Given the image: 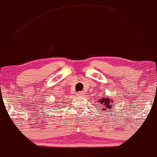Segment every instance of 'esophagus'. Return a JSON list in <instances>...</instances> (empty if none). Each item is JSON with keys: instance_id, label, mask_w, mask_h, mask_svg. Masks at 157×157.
I'll return each mask as SVG.
<instances>
[{"instance_id": "1", "label": "esophagus", "mask_w": 157, "mask_h": 157, "mask_svg": "<svg viewBox=\"0 0 157 157\" xmlns=\"http://www.w3.org/2000/svg\"><path fill=\"white\" fill-rule=\"evenodd\" d=\"M82 95H83V92L82 91H78V93H77V96L78 97H82Z\"/></svg>"}]
</instances>
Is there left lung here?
Masks as SVG:
<instances>
[{
    "instance_id": "left-lung-1",
    "label": "left lung",
    "mask_w": 157,
    "mask_h": 157,
    "mask_svg": "<svg viewBox=\"0 0 157 157\" xmlns=\"http://www.w3.org/2000/svg\"><path fill=\"white\" fill-rule=\"evenodd\" d=\"M113 102L114 101H113L112 99H110V98H103L102 99L100 100V103H101V104L100 105H103V112H107V111H106V108H108V109H110V108H112V103H113Z\"/></svg>"
}]
</instances>
